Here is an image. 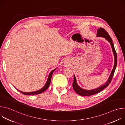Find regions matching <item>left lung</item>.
Returning a JSON list of instances; mask_svg holds the SVG:
<instances>
[{"label":"left lung","mask_w":125,"mask_h":125,"mask_svg":"<svg viewBox=\"0 0 125 125\" xmlns=\"http://www.w3.org/2000/svg\"><path fill=\"white\" fill-rule=\"evenodd\" d=\"M97 37H102L105 40L107 41L111 44L112 49L113 51V54L114 56V65L113 68L111 71V74L108 79V80L107 81V82L103 84V85H101L100 87H97L95 89H93V90H84V89H83L81 88L77 83V81H76V78L75 75H74V82L73 83V87L74 91L80 95L83 96H91L94 94H97L102 91L103 89L106 88L107 86H108L109 83H111V81L113 78L115 71L117 66V53L115 51V48H114V45L112 42V40L111 37H110V35L109 34L107 33L104 29L99 28L97 31Z\"/></svg>","instance_id":"obj_1"}]
</instances>
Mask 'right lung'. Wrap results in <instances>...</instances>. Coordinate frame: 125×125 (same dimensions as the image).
Instances as JSON below:
<instances>
[{"label": "right lung", "instance_id": "obj_1", "mask_svg": "<svg viewBox=\"0 0 125 125\" xmlns=\"http://www.w3.org/2000/svg\"><path fill=\"white\" fill-rule=\"evenodd\" d=\"M57 69L55 68L54 69V70H53L51 72L49 73V76H48V79L47 80V81L45 84V85H44L43 87H42L41 89H40V90H38V91H34V92H29V93H26V92H21L20 91H19V90H18V89H17V90L19 92H20V93H22L23 94H25V95H35V94H40L43 92H44L45 91H46L47 89L48 88V87H49V85H50V82H51V77H52V75L53 74V73L54 72V71Z\"/></svg>", "mask_w": 125, "mask_h": 125}]
</instances>
